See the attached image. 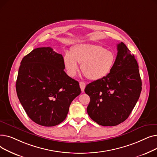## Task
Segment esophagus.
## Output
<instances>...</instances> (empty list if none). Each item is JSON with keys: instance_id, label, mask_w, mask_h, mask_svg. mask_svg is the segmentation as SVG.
Instances as JSON below:
<instances>
[{"instance_id": "34e87169", "label": "esophagus", "mask_w": 157, "mask_h": 157, "mask_svg": "<svg viewBox=\"0 0 157 157\" xmlns=\"http://www.w3.org/2000/svg\"><path fill=\"white\" fill-rule=\"evenodd\" d=\"M79 86H80L81 91L83 92L84 90H85V86H86L85 83V82H83V81H80V82H79Z\"/></svg>"}]
</instances>
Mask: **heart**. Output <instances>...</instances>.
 <instances>
[{
    "instance_id": "obj_1",
    "label": "heart",
    "mask_w": 157,
    "mask_h": 157,
    "mask_svg": "<svg viewBox=\"0 0 157 157\" xmlns=\"http://www.w3.org/2000/svg\"><path fill=\"white\" fill-rule=\"evenodd\" d=\"M116 61L114 53L102 46L79 44L74 46L70 53H66L63 63L68 75L74 77L81 64V70L86 77L92 81L101 79L112 71Z\"/></svg>"
}]
</instances>
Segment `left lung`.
<instances>
[{
    "mask_svg": "<svg viewBox=\"0 0 157 157\" xmlns=\"http://www.w3.org/2000/svg\"><path fill=\"white\" fill-rule=\"evenodd\" d=\"M117 56L111 72L88 84L85 92L90 98L89 117L102 126H116L126 120L141 92L142 82L134 55L126 45L117 44Z\"/></svg>",
    "mask_w": 157,
    "mask_h": 157,
    "instance_id": "8db88e82",
    "label": "left lung"
}]
</instances>
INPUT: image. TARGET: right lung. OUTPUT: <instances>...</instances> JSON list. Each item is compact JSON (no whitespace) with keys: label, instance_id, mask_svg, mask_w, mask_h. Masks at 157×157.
<instances>
[{"label":"right lung","instance_id":"obj_1","mask_svg":"<svg viewBox=\"0 0 157 157\" xmlns=\"http://www.w3.org/2000/svg\"><path fill=\"white\" fill-rule=\"evenodd\" d=\"M64 69L62 55L50 47L36 48L23 58L16 93L29 117L38 125L60 124L66 118L72 101L81 94L78 81Z\"/></svg>","mask_w":157,"mask_h":157}]
</instances>
